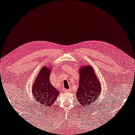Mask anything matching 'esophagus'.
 Returning a JSON list of instances; mask_svg holds the SVG:
<instances>
[{"label": "esophagus", "mask_w": 135, "mask_h": 135, "mask_svg": "<svg viewBox=\"0 0 135 135\" xmlns=\"http://www.w3.org/2000/svg\"><path fill=\"white\" fill-rule=\"evenodd\" d=\"M66 92H70V91H71V89H67V90H66Z\"/></svg>", "instance_id": "1"}]
</instances>
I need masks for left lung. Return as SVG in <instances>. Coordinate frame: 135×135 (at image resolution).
I'll return each instance as SVG.
<instances>
[{"label": "left lung", "instance_id": "8db88e82", "mask_svg": "<svg viewBox=\"0 0 135 135\" xmlns=\"http://www.w3.org/2000/svg\"><path fill=\"white\" fill-rule=\"evenodd\" d=\"M79 84L76 92L78 100L83 107L93 105L101 91V86L91 66L85 65L79 70Z\"/></svg>", "mask_w": 135, "mask_h": 135}]
</instances>
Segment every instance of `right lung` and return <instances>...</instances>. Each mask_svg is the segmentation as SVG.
I'll return each mask as SVG.
<instances>
[{
	"label": "right lung",
	"instance_id": "obj_1",
	"mask_svg": "<svg viewBox=\"0 0 135 135\" xmlns=\"http://www.w3.org/2000/svg\"><path fill=\"white\" fill-rule=\"evenodd\" d=\"M50 69L46 66L42 67L32 86L33 97L38 104L44 108L52 107L59 95V92L50 82Z\"/></svg>",
	"mask_w": 135,
	"mask_h": 135
}]
</instances>
